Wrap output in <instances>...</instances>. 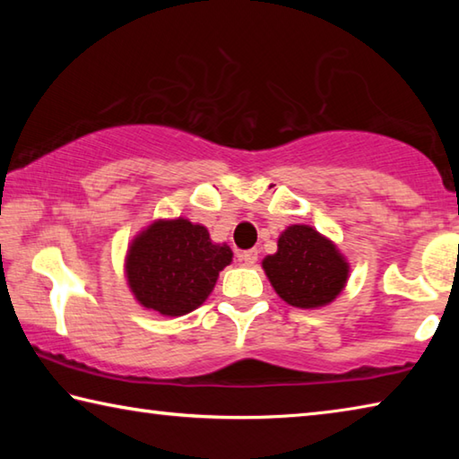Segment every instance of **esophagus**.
Segmentation results:
<instances>
[{
    "label": "esophagus",
    "instance_id": "esophagus-1",
    "mask_svg": "<svg viewBox=\"0 0 459 459\" xmlns=\"http://www.w3.org/2000/svg\"><path fill=\"white\" fill-rule=\"evenodd\" d=\"M257 259H259V253L257 251H243V253H238V261L243 263V265H247V267H253L255 263H257Z\"/></svg>",
    "mask_w": 459,
    "mask_h": 459
}]
</instances>
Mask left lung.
<instances>
[{
	"mask_svg": "<svg viewBox=\"0 0 459 459\" xmlns=\"http://www.w3.org/2000/svg\"><path fill=\"white\" fill-rule=\"evenodd\" d=\"M261 265L279 298L299 309L330 306L351 277V263L336 243L309 224L287 227L277 238V253Z\"/></svg>",
	"mask_w": 459,
	"mask_h": 459,
	"instance_id": "left-lung-1",
	"label": "left lung"
}]
</instances>
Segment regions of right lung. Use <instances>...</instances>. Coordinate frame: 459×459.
Instances as JSON below:
<instances>
[{
	"instance_id": "add662e5",
	"label": "right lung",
	"mask_w": 459,
	"mask_h": 459,
	"mask_svg": "<svg viewBox=\"0 0 459 459\" xmlns=\"http://www.w3.org/2000/svg\"><path fill=\"white\" fill-rule=\"evenodd\" d=\"M230 261V247L212 243L202 224L184 216L158 219L129 243L126 279L139 306L180 317L204 304Z\"/></svg>"
}]
</instances>
